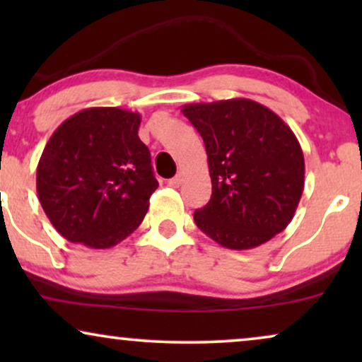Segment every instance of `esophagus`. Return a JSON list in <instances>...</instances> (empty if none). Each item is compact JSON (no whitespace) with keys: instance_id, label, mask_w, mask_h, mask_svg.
Here are the masks:
<instances>
[{"instance_id":"1","label":"esophagus","mask_w":362,"mask_h":362,"mask_svg":"<svg viewBox=\"0 0 362 362\" xmlns=\"http://www.w3.org/2000/svg\"><path fill=\"white\" fill-rule=\"evenodd\" d=\"M181 182H182V175L181 173H177L175 177H171V180L168 181V185H170L171 187H180Z\"/></svg>"}]
</instances>
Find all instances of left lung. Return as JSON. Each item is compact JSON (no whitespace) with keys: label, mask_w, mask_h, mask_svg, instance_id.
Instances as JSON below:
<instances>
[{"label":"left lung","mask_w":362,"mask_h":362,"mask_svg":"<svg viewBox=\"0 0 362 362\" xmlns=\"http://www.w3.org/2000/svg\"><path fill=\"white\" fill-rule=\"evenodd\" d=\"M182 115L204 140L212 194L199 229L232 250L254 249L293 219L305 187L303 151L291 128L259 102L189 103Z\"/></svg>","instance_id":"left-lung-1"}]
</instances>
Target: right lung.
Masks as SVG:
<instances>
[{
  "instance_id": "add662e5",
  "label": "right lung",
  "mask_w": 362,
  "mask_h": 362,
  "mask_svg": "<svg viewBox=\"0 0 362 362\" xmlns=\"http://www.w3.org/2000/svg\"><path fill=\"white\" fill-rule=\"evenodd\" d=\"M140 123L136 112L92 107L49 138L37 165V197L64 239L110 249L141 224L158 181Z\"/></svg>"
}]
</instances>
